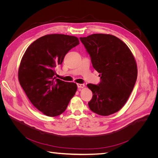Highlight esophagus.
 <instances>
[{
    "label": "esophagus",
    "mask_w": 158,
    "mask_h": 158,
    "mask_svg": "<svg viewBox=\"0 0 158 158\" xmlns=\"http://www.w3.org/2000/svg\"><path fill=\"white\" fill-rule=\"evenodd\" d=\"M77 86L78 88H83L85 87V85L84 84H77Z\"/></svg>",
    "instance_id": "1"
}]
</instances>
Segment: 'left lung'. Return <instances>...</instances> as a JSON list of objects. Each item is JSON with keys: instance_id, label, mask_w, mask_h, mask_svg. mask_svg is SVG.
I'll list each match as a JSON object with an SVG mask.
<instances>
[{"instance_id": "1", "label": "left lung", "mask_w": 158, "mask_h": 158, "mask_svg": "<svg viewBox=\"0 0 158 158\" xmlns=\"http://www.w3.org/2000/svg\"><path fill=\"white\" fill-rule=\"evenodd\" d=\"M80 40L101 78L98 85L87 84L93 94L89 109L102 116L118 111L127 102L137 79V65L131 51L110 34L95 33Z\"/></svg>"}]
</instances>
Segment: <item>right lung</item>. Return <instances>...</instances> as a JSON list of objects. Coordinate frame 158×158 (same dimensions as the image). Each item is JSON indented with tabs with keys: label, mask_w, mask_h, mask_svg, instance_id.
Instances as JSON below:
<instances>
[{
	"label": "right lung",
	"mask_w": 158,
	"mask_h": 158,
	"mask_svg": "<svg viewBox=\"0 0 158 158\" xmlns=\"http://www.w3.org/2000/svg\"><path fill=\"white\" fill-rule=\"evenodd\" d=\"M80 44L78 38L64 34L41 37L27 47L18 69V80L31 103L49 117L63 113L77 90V85L55 79V68Z\"/></svg>",
	"instance_id": "1"
}]
</instances>
